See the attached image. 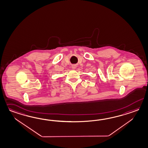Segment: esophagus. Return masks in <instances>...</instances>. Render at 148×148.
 Returning a JSON list of instances; mask_svg holds the SVG:
<instances>
[{
  "label": "esophagus",
  "mask_w": 148,
  "mask_h": 148,
  "mask_svg": "<svg viewBox=\"0 0 148 148\" xmlns=\"http://www.w3.org/2000/svg\"><path fill=\"white\" fill-rule=\"evenodd\" d=\"M76 68V66L75 65H73L72 66V69H75Z\"/></svg>",
  "instance_id": "obj_1"
}]
</instances>
